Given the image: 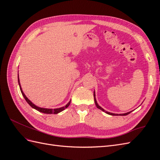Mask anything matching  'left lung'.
Listing matches in <instances>:
<instances>
[{
  "instance_id": "8db88e82",
  "label": "left lung",
  "mask_w": 160,
  "mask_h": 160,
  "mask_svg": "<svg viewBox=\"0 0 160 160\" xmlns=\"http://www.w3.org/2000/svg\"><path fill=\"white\" fill-rule=\"evenodd\" d=\"M93 95H94V101H95V105H96V107L98 108V109H101V110H102L103 111H104V112H105L106 113H108V114H109V115H127L129 114L131 112H132V111H129V112L125 113H123V114H116V113H110V112H108V111H105V109H103L102 108H101L100 106L98 105V102H97V101H96V99H95V92H94V94H93Z\"/></svg>"
}]
</instances>
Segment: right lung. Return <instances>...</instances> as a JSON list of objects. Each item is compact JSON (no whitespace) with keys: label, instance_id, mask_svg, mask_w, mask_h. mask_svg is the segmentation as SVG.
<instances>
[{"label":"right lung","instance_id":"obj_1","mask_svg":"<svg viewBox=\"0 0 160 160\" xmlns=\"http://www.w3.org/2000/svg\"><path fill=\"white\" fill-rule=\"evenodd\" d=\"M18 85H19V88H20V89H21V93L22 95H23L24 98L25 99L27 102L29 104V105L31 106V108L35 109L36 110L40 111V112L41 113H47V114H57L59 113L60 112H61L62 111H63L64 109H65L69 107V105H70V103H71V101H69V103H67L65 106H64V107H62V108H57V109H47V108H39L38 107V106H36L35 104L32 103L31 101L28 99L26 95H25V93H23V91L22 90V88H21V84H20V81H19V77H18Z\"/></svg>","mask_w":160,"mask_h":160}]
</instances>
